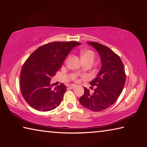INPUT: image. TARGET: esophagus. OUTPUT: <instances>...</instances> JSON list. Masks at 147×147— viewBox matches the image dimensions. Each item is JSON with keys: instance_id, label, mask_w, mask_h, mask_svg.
<instances>
[{"instance_id": "34e87169", "label": "esophagus", "mask_w": 147, "mask_h": 147, "mask_svg": "<svg viewBox=\"0 0 147 147\" xmlns=\"http://www.w3.org/2000/svg\"><path fill=\"white\" fill-rule=\"evenodd\" d=\"M76 86L75 84H70V85L68 86V88H70V89H74V88H76Z\"/></svg>"}]
</instances>
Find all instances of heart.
<instances>
[{
  "label": "heart",
  "instance_id": "1",
  "mask_svg": "<svg viewBox=\"0 0 147 147\" xmlns=\"http://www.w3.org/2000/svg\"><path fill=\"white\" fill-rule=\"evenodd\" d=\"M80 55L82 60L94 59V54L91 50H82L80 52Z\"/></svg>",
  "mask_w": 147,
  "mask_h": 147
}]
</instances>
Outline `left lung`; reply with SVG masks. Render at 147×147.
I'll use <instances>...</instances> for the list:
<instances>
[{
	"label": "left lung",
	"instance_id": "left-lung-1",
	"mask_svg": "<svg viewBox=\"0 0 147 147\" xmlns=\"http://www.w3.org/2000/svg\"><path fill=\"white\" fill-rule=\"evenodd\" d=\"M98 52L102 67L90 85L95 86L93 93L84 88V93L79 98L84 107L93 111L108 108L115 102L125 84L126 74L123 62L117 54L108 47L96 42H88Z\"/></svg>",
	"mask_w": 147,
	"mask_h": 147
}]
</instances>
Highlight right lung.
Returning <instances> with one entry per match:
<instances>
[{
  "label": "right lung",
  "instance_id": "obj_1",
  "mask_svg": "<svg viewBox=\"0 0 147 147\" xmlns=\"http://www.w3.org/2000/svg\"><path fill=\"white\" fill-rule=\"evenodd\" d=\"M76 41H55L37 49L23 64L20 88L24 100L34 109L48 111L57 108L63 100L66 86L60 84L52 89L51 78L55 75L74 47Z\"/></svg>",
  "mask_w": 147,
  "mask_h": 147
}]
</instances>
